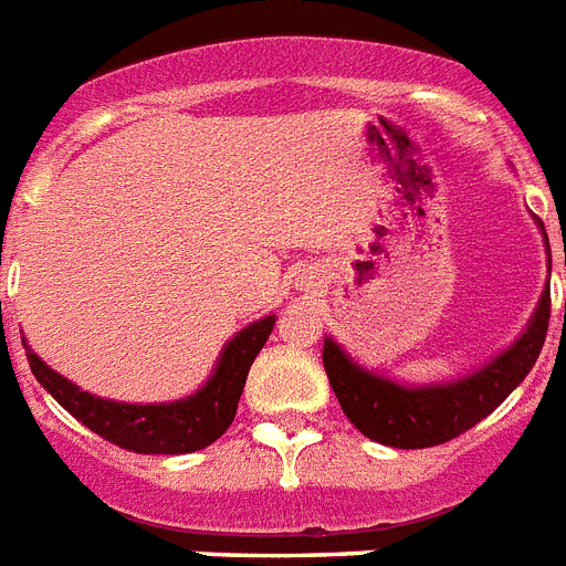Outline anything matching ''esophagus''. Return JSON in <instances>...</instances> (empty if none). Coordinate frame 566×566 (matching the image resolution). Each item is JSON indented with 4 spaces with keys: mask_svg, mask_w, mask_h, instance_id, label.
Listing matches in <instances>:
<instances>
[{
    "mask_svg": "<svg viewBox=\"0 0 566 566\" xmlns=\"http://www.w3.org/2000/svg\"><path fill=\"white\" fill-rule=\"evenodd\" d=\"M298 287H311V282H307V279H305V275H302V279H298Z\"/></svg>",
    "mask_w": 566,
    "mask_h": 566,
    "instance_id": "1",
    "label": "esophagus"
}]
</instances>
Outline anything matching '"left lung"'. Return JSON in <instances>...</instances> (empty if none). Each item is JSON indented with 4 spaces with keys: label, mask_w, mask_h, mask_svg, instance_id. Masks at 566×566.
<instances>
[{
    "label": "left lung",
    "mask_w": 566,
    "mask_h": 566,
    "mask_svg": "<svg viewBox=\"0 0 566 566\" xmlns=\"http://www.w3.org/2000/svg\"><path fill=\"white\" fill-rule=\"evenodd\" d=\"M546 328H549V287L541 293L535 314L517 343H512L503 355L485 363L482 369L459 380L430 384V387H401L384 375L357 366L331 337H325L323 343V363L339 407L363 436L401 450L433 448L471 430L476 421L491 416L506 401L512 389L523 384L535 366L544 348Z\"/></svg>",
    "instance_id": "1"
}]
</instances>
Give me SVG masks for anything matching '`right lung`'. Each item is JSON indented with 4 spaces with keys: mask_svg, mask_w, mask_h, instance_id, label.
<instances>
[{
    "mask_svg": "<svg viewBox=\"0 0 566 566\" xmlns=\"http://www.w3.org/2000/svg\"><path fill=\"white\" fill-rule=\"evenodd\" d=\"M273 325L275 316H264L259 323L238 331L220 352L206 387L171 403L107 401V398L77 389L72 380L49 369L31 348L25 352H29L31 371L43 384L45 392L101 439L133 453H195L218 442L229 430L252 360L268 343Z\"/></svg>",
    "mask_w": 566,
    "mask_h": 566,
    "instance_id": "add662e5",
    "label": "right lung"
}]
</instances>
